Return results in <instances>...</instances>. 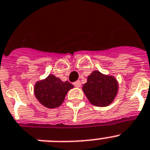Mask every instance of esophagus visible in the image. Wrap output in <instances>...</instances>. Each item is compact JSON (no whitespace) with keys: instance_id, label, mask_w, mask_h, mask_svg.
Listing matches in <instances>:
<instances>
[{"instance_id":"1","label":"esophagus","mask_w":150,"mask_h":150,"mask_svg":"<svg viewBox=\"0 0 150 150\" xmlns=\"http://www.w3.org/2000/svg\"><path fill=\"white\" fill-rule=\"evenodd\" d=\"M74 86H76V87L80 88V86H81V83H80V80H77V81L74 82Z\"/></svg>"}]
</instances>
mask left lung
I'll return each instance as SVG.
<instances>
[{
    "label": "left lung",
    "mask_w": 150,
    "mask_h": 150,
    "mask_svg": "<svg viewBox=\"0 0 150 150\" xmlns=\"http://www.w3.org/2000/svg\"><path fill=\"white\" fill-rule=\"evenodd\" d=\"M118 84L114 76L104 75L95 70L87 77V83L83 86V91L91 104L105 107L115 99L117 93Z\"/></svg>",
    "instance_id": "obj_1"
}]
</instances>
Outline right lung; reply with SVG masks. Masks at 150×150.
I'll return each mask as SVG.
<instances>
[{
    "label": "right lung",
    "mask_w": 150,
    "mask_h": 150,
    "mask_svg": "<svg viewBox=\"0 0 150 150\" xmlns=\"http://www.w3.org/2000/svg\"><path fill=\"white\" fill-rule=\"evenodd\" d=\"M74 85L68 81L62 82L52 74L45 80L37 82L34 87L36 98L46 108H54L63 103L67 93Z\"/></svg>",
    "instance_id": "obj_1"
}]
</instances>
